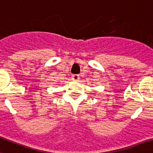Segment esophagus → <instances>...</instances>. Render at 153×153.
Listing matches in <instances>:
<instances>
[{
  "instance_id": "34e87169",
  "label": "esophagus",
  "mask_w": 153,
  "mask_h": 153,
  "mask_svg": "<svg viewBox=\"0 0 153 153\" xmlns=\"http://www.w3.org/2000/svg\"><path fill=\"white\" fill-rule=\"evenodd\" d=\"M72 80L73 81H79V80H80V76L77 75V74H73L72 76Z\"/></svg>"
}]
</instances>
